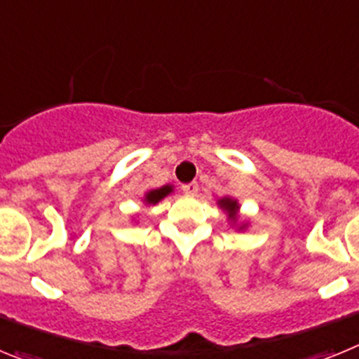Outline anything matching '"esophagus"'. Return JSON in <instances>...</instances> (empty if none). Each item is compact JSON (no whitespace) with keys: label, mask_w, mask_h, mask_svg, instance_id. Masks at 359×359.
Returning <instances> with one entry per match:
<instances>
[{"label":"esophagus","mask_w":359,"mask_h":359,"mask_svg":"<svg viewBox=\"0 0 359 359\" xmlns=\"http://www.w3.org/2000/svg\"><path fill=\"white\" fill-rule=\"evenodd\" d=\"M182 189H183V192H185V194H189V196H194L196 192H198L199 185H198V182H192V183H187V185H183Z\"/></svg>","instance_id":"obj_1"}]
</instances>
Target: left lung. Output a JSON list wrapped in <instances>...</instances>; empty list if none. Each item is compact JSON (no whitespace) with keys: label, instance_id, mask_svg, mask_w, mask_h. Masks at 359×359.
<instances>
[{"label":"left lung","instance_id":"8db88e82","mask_svg":"<svg viewBox=\"0 0 359 359\" xmlns=\"http://www.w3.org/2000/svg\"><path fill=\"white\" fill-rule=\"evenodd\" d=\"M217 205L221 208H223L224 212H226L228 219H230L231 223H236V221H237V212H239V203H237L236 199H231V198H223V199H219ZM241 228H244V224Z\"/></svg>","mask_w":359,"mask_h":359}]
</instances>
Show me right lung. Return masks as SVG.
<instances>
[{
  "label": "right lung",
  "instance_id": "1",
  "mask_svg": "<svg viewBox=\"0 0 359 359\" xmlns=\"http://www.w3.org/2000/svg\"><path fill=\"white\" fill-rule=\"evenodd\" d=\"M170 192H172V185H163L160 187V189H152L145 194L144 201L147 203V205H156L158 201H161V199H163L165 196H169Z\"/></svg>",
  "mask_w": 359,
  "mask_h": 359
}]
</instances>
